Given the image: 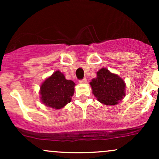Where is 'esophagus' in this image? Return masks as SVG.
Returning a JSON list of instances; mask_svg holds the SVG:
<instances>
[{"label": "esophagus", "instance_id": "esophagus-1", "mask_svg": "<svg viewBox=\"0 0 159 159\" xmlns=\"http://www.w3.org/2000/svg\"><path fill=\"white\" fill-rule=\"evenodd\" d=\"M79 82L81 84H84V83H86V82H87V78H83V79H81V80H80L79 81Z\"/></svg>", "mask_w": 159, "mask_h": 159}]
</instances>
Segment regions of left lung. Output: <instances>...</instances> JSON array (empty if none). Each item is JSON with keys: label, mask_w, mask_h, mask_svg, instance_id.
Returning a JSON list of instances; mask_svg holds the SVG:
<instances>
[{"label": "left lung", "mask_w": 159, "mask_h": 159, "mask_svg": "<svg viewBox=\"0 0 159 159\" xmlns=\"http://www.w3.org/2000/svg\"><path fill=\"white\" fill-rule=\"evenodd\" d=\"M90 84L93 93L104 105H116L125 96L123 80L106 69H100L97 72V78L93 79Z\"/></svg>", "instance_id": "left-lung-1"}]
</instances>
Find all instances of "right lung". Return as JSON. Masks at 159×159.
Masks as SVG:
<instances>
[{
    "label": "right lung",
    "instance_id": "obj_1",
    "mask_svg": "<svg viewBox=\"0 0 159 159\" xmlns=\"http://www.w3.org/2000/svg\"><path fill=\"white\" fill-rule=\"evenodd\" d=\"M75 84L66 80L60 71L54 72L40 87L41 100L46 106L61 109L71 102Z\"/></svg>",
    "mask_w": 159,
    "mask_h": 159
}]
</instances>
